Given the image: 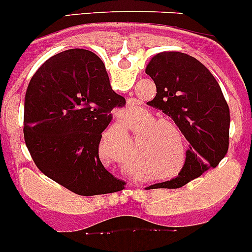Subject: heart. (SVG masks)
<instances>
[{
  "label": "heart",
  "instance_id": "b5f03b06",
  "mask_svg": "<svg viewBox=\"0 0 252 252\" xmlns=\"http://www.w3.org/2000/svg\"><path fill=\"white\" fill-rule=\"evenodd\" d=\"M126 121L131 129H135L138 143L133 158L126 167L133 171H149L148 178H165L163 172L181 165L185 167L187 158L188 140L180 124L167 117H155V113L145 108H136L126 116ZM124 121L118 123L119 128L126 133L128 126Z\"/></svg>",
  "mask_w": 252,
  "mask_h": 252
}]
</instances>
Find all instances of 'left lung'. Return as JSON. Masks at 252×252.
Listing matches in <instances>:
<instances>
[{
	"mask_svg": "<svg viewBox=\"0 0 252 252\" xmlns=\"http://www.w3.org/2000/svg\"><path fill=\"white\" fill-rule=\"evenodd\" d=\"M145 72L156 85L155 98L148 104L177 122L189 143L185 167L177 177L150 187H182L216 167L228 153V103L212 72L185 53L156 54Z\"/></svg>",
	"mask_w": 252,
	"mask_h": 252,
	"instance_id": "obj_1",
	"label": "left lung"
}]
</instances>
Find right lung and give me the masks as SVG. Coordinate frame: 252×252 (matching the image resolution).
<instances>
[{
  "label": "right lung",
  "instance_id": "obj_1",
  "mask_svg": "<svg viewBox=\"0 0 252 252\" xmlns=\"http://www.w3.org/2000/svg\"><path fill=\"white\" fill-rule=\"evenodd\" d=\"M124 104L94 53L70 49L48 59L24 101V140L36 167L80 196L118 191L123 181L102 165L98 145L112 109Z\"/></svg>",
  "mask_w": 252,
  "mask_h": 252
}]
</instances>
